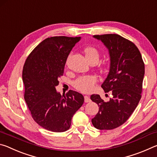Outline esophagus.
<instances>
[{
    "mask_svg": "<svg viewBox=\"0 0 157 157\" xmlns=\"http://www.w3.org/2000/svg\"><path fill=\"white\" fill-rule=\"evenodd\" d=\"M84 102H89L91 101V99H90V98L89 96H87V95H84Z\"/></svg>",
    "mask_w": 157,
    "mask_h": 157,
    "instance_id": "esophagus-1",
    "label": "esophagus"
}]
</instances>
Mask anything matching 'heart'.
Segmentation results:
<instances>
[{
  "label": "heart",
  "instance_id": "heart-1",
  "mask_svg": "<svg viewBox=\"0 0 157 157\" xmlns=\"http://www.w3.org/2000/svg\"><path fill=\"white\" fill-rule=\"evenodd\" d=\"M84 54L86 59L90 62L93 59L98 61L99 52L94 47H86L84 48ZM98 80L97 76L94 75H86L79 77L73 82V86L78 91L82 93H89L94 88V85Z\"/></svg>",
  "mask_w": 157,
  "mask_h": 157
}]
</instances>
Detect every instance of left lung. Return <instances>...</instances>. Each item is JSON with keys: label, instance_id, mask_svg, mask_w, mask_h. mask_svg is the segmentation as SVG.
<instances>
[{"label": "left lung", "instance_id": "obj_1", "mask_svg": "<svg viewBox=\"0 0 157 157\" xmlns=\"http://www.w3.org/2000/svg\"><path fill=\"white\" fill-rule=\"evenodd\" d=\"M94 37L102 41L109 52V73L102 88L105 93L111 91L113 97L105 102L99 95H91L99 107L91 122L98 129H113L125 123L139 104L145 64L139 48L128 39L116 34Z\"/></svg>", "mask_w": 157, "mask_h": 157}]
</instances>
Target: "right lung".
I'll list each match as a JSON object with an SVG mask.
<instances>
[{
  "mask_svg": "<svg viewBox=\"0 0 157 157\" xmlns=\"http://www.w3.org/2000/svg\"><path fill=\"white\" fill-rule=\"evenodd\" d=\"M80 37L52 36L41 41L29 55L23 68L24 99L32 117L43 128L63 132L83 105L81 94L70 90L61 95L55 86L63 74L69 53Z\"/></svg>",
  "mask_w": 157,
  "mask_h": 157,
  "instance_id": "obj_1",
  "label": "right lung"
}]
</instances>
